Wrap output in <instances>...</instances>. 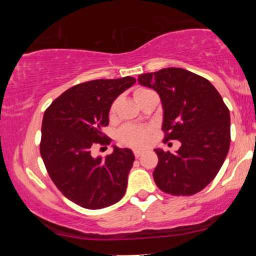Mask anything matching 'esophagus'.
I'll return each instance as SVG.
<instances>
[{"label": "esophagus", "instance_id": "34e87169", "mask_svg": "<svg viewBox=\"0 0 256 256\" xmlns=\"http://www.w3.org/2000/svg\"><path fill=\"white\" fill-rule=\"evenodd\" d=\"M142 154H143L142 150H138V149H135V150H134V155H135L136 158H138V157L141 156Z\"/></svg>", "mask_w": 256, "mask_h": 256}]
</instances>
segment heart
<instances>
[{
  "label": "heart",
  "instance_id": "heart-1",
  "mask_svg": "<svg viewBox=\"0 0 256 256\" xmlns=\"http://www.w3.org/2000/svg\"><path fill=\"white\" fill-rule=\"evenodd\" d=\"M150 92L146 88H138L134 92V99L138 101L143 94ZM115 108H116V102L113 104V106L110 108V115L114 114ZM118 138L122 143L124 144L130 146H143L148 142L149 138V130L146 128L138 127V126H132L127 124L124 126L118 132Z\"/></svg>",
  "mask_w": 256,
  "mask_h": 256
}]
</instances>
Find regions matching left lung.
I'll return each instance as SVG.
<instances>
[{
	"label": "left lung",
	"instance_id": "1",
	"mask_svg": "<svg viewBox=\"0 0 256 256\" xmlns=\"http://www.w3.org/2000/svg\"><path fill=\"white\" fill-rule=\"evenodd\" d=\"M138 82L158 93L164 141L182 143L174 154L155 149L156 185L174 196L202 191L214 180L230 149V110L222 96L208 79L180 68L146 73Z\"/></svg>",
	"mask_w": 256,
	"mask_h": 256
}]
</instances>
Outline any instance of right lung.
I'll return each instance as SVG.
<instances>
[{"mask_svg":"<svg viewBox=\"0 0 256 256\" xmlns=\"http://www.w3.org/2000/svg\"><path fill=\"white\" fill-rule=\"evenodd\" d=\"M135 78L98 79L65 90L45 110L40 155L52 182L74 204L99 210L126 194L135 156L113 146V152L93 157L96 143L106 144L102 128L110 124L114 100L135 84Z\"/></svg>","mask_w":256,"mask_h":256,"instance_id":"right-lung-1","label":"right lung"}]
</instances>
